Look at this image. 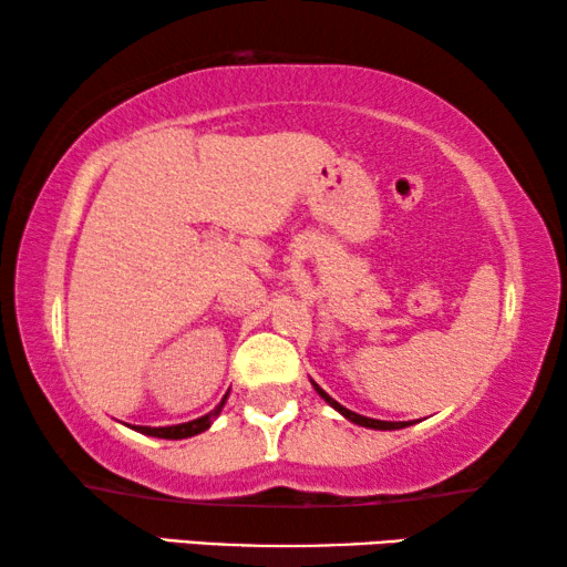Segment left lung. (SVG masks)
I'll return each mask as SVG.
<instances>
[{"mask_svg": "<svg viewBox=\"0 0 567 567\" xmlns=\"http://www.w3.org/2000/svg\"><path fill=\"white\" fill-rule=\"evenodd\" d=\"M315 390L320 392V398H322L324 402H328V405L336 408L340 415H346L348 421H353V423H359V425H367V429H377V431H394V429H405V425H410V423H392V421H374V417H363V415L353 413V410H348V408L340 405V402L332 400L330 394L322 390V386H317V384H315Z\"/></svg>", "mask_w": 567, "mask_h": 567, "instance_id": "left-lung-1", "label": "left lung"}]
</instances>
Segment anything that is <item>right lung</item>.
<instances>
[{"mask_svg":"<svg viewBox=\"0 0 567 567\" xmlns=\"http://www.w3.org/2000/svg\"><path fill=\"white\" fill-rule=\"evenodd\" d=\"M224 405V402H221ZM221 405H216L212 413L198 417V421H190V423H181V425H167V429H150V425H138V433H146V436H157V439H188V436H196V433L206 431L208 425H212V421L216 415H219Z\"/></svg>","mask_w":567,"mask_h":567,"instance_id":"1","label":"right lung"}]
</instances>
